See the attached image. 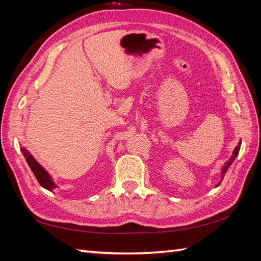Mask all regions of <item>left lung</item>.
Listing matches in <instances>:
<instances>
[{
    "label": "left lung",
    "instance_id": "1",
    "mask_svg": "<svg viewBox=\"0 0 261 261\" xmlns=\"http://www.w3.org/2000/svg\"><path fill=\"white\" fill-rule=\"evenodd\" d=\"M241 144H242V141H240V144L237 145L236 146V148L233 149V152H232V155H231V158L229 159V161H227L226 163H224V166L222 167V171H221V175H222V178L224 177V174L227 173V170H228V168L231 166V163H232V161L235 160L236 159V156H237V154H238V152H240V148H241ZM218 185H220V184H218ZM218 185H216V187H218Z\"/></svg>",
    "mask_w": 261,
    "mask_h": 261
}]
</instances>
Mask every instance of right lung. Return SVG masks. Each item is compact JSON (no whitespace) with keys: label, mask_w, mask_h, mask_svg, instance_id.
<instances>
[{"label":"right lung","mask_w":261,"mask_h":261,"mask_svg":"<svg viewBox=\"0 0 261 261\" xmlns=\"http://www.w3.org/2000/svg\"><path fill=\"white\" fill-rule=\"evenodd\" d=\"M21 152H23L26 161H28L29 166L31 168V170L33 171L35 178L38 179V182L40 183L41 187L49 190V191H53V189L56 188V184L53 182L50 175L45 170V168H43L41 165H39V162L32 156V154L29 153L28 149L21 148Z\"/></svg>","instance_id":"right-lung-1"}]
</instances>
